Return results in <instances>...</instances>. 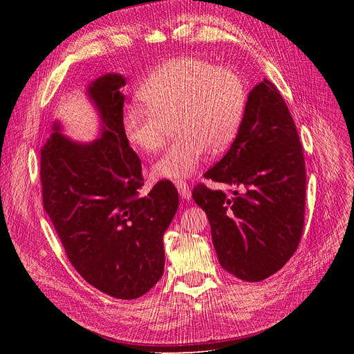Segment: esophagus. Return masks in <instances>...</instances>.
I'll use <instances>...</instances> for the list:
<instances>
[{
    "label": "esophagus",
    "instance_id": "34e87169",
    "mask_svg": "<svg viewBox=\"0 0 354 354\" xmlns=\"http://www.w3.org/2000/svg\"><path fill=\"white\" fill-rule=\"evenodd\" d=\"M175 187H176V189H178V192H179L182 199H185V201H189L191 199V188H189V185L187 182L176 180L175 182Z\"/></svg>",
    "mask_w": 354,
    "mask_h": 354
}]
</instances>
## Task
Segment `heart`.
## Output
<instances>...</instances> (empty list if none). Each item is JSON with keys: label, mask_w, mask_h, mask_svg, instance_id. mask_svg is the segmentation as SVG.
<instances>
[{"label": "heart", "mask_w": 354, "mask_h": 354, "mask_svg": "<svg viewBox=\"0 0 354 354\" xmlns=\"http://www.w3.org/2000/svg\"><path fill=\"white\" fill-rule=\"evenodd\" d=\"M138 97L122 115L127 145L140 153L156 152L169 124L178 139L152 165L158 179L192 176L208 153L225 151L235 140L247 106V87L238 73L196 59L178 57L156 67Z\"/></svg>", "instance_id": "1"}]
</instances>
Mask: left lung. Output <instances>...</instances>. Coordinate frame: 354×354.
I'll use <instances>...</instances> for the list:
<instances>
[{
    "label": "left lung",
    "mask_w": 354,
    "mask_h": 354,
    "mask_svg": "<svg viewBox=\"0 0 354 354\" xmlns=\"http://www.w3.org/2000/svg\"><path fill=\"white\" fill-rule=\"evenodd\" d=\"M205 178L236 189L196 185L192 192L222 268L248 283L283 268L303 234L306 165L290 110L270 80L248 93L235 140Z\"/></svg>",
    "instance_id": "8db88e82"
}]
</instances>
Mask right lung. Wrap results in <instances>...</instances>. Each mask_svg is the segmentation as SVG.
Returning <instances> with one entry per match:
<instances>
[{"mask_svg":"<svg viewBox=\"0 0 354 354\" xmlns=\"http://www.w3.org/2000/svg\"><path fill=\"white\" fill-rule=\"evenodd\" d=\"M126 77L107 73L86 87L97 111L99 138L79 142L54 120L40 151L44 209L73 267L102 292L133 300L163 274V234L176 214L174 183L146 196L139 156L122 132Z\"/></svg>","mask_w":354,"mask_h":354,"instance_id":"1","label":"right lung"}]
</instances>
